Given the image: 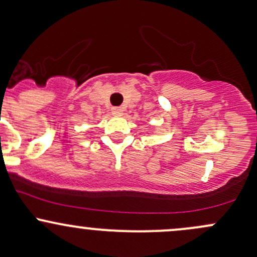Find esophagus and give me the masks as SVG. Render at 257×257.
<instances>
[{
    "label": "esophagus",
    "mask_w": 257,
    "mask_h": 257,
    "mask_svg": "<svg viewBox=\"0 0 257 257\" xmlns=\"http://www.w3.org/2000/svg\"><path fill=\"white\" fill-rule=\"evenodd\" d=\"M111 114L114 115V116H121V115H122V109H121V107H112Z\"/></svg>",
    "instance_id": "1"
}]
</instances>
